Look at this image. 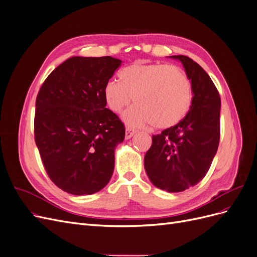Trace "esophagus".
Instances as JSON below:
<instances>
[{
  "label": "esophagus",
  "mask_w": 257,
  "mask_h": 257,
  "mask_svg": "<svg viewBox=\"0 0 257 257\" xmlns=\"http://www.w3.org/2000/svg\"><path fill=\"white\" fill-rule=\"evenodd\" d=\"M136 133V131L133 130L132 127H126L125 130V139H130L131 137H133V135Z\"/></svg>",
  "instance_id": "esophagus-1"
}]
</instances>
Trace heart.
<instances>
[{
  "label": "heart",
  "instance_id": "obj_1",
  "mask_svg": "<svg viewBox=\"0 0 257 257\" xmlns=\"http://www.w3.org/2000/svg\"><path fill=\"white\" fill-rule=\"evenodd\" d=\"M119 81H108L104 96L108 107L122 112L134 100L137 104L123 114L132 127L152 124L165 130L175 126L188 113L193 98V85L180 67L166 63L135 62L122 68Z\"/></svg>",
  "mask_w": 257,
  "mask_h": 257
}]
</instances>
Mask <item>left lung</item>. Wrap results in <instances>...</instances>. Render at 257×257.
Returning a JSON list of instances; mask_svg holds the SVG:
<instances>
[{"mask_svg": "<svg viewBox=\"0 0 257 257\" xmlns=\"http://www.w3.org/2000/svg\"><path fill=\"white\" fill-rule=\"evenodd\" d=\"M182 63L193 85L189 112L175 126L152 136L144 164L150 181L167 192L196 185L208 173L220 143L221 98L204 68L186 56Z\"/></svg>", "mask_w": 257, "mask_h": 257, "instance_id": "8db88e82", "label": "left lung"}]
</instances>
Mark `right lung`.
I'll list each match as a JSON object with an SVG mask.
<instances>
[{
	"label": "right lung",
	"mask_w": 257,
	"mask_h": 257,
	"mask_svg": "<svg viewBox=\"0 0 257 257\" xmlns=\"http://www.w3.org/2000/svg\"><path fill=\"white\" fill-rule=\"evenodd\" d=\"M121 62L69 58L37 94L34 137L43 164L51 181L73 195L96 193L112 176L114 149L125 128L106 108L104 88Z\"/></svg>",
	"instance_id": "add662e5"
}]
</instances>
